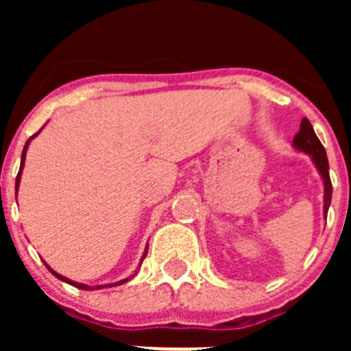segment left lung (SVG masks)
Listing matches in <instances>:
<instances>
[{
	"label": "left lung",
	"mask_w": 351,
	"mask_h": 351,
	"mask_svg": "<svg viewBox=\"0 0 351 351\" xmlns=\"http://www.w3.org/2000/svg\"><path fill=\"white\" fill-rule=\"evenodd\" d=\"M293 145H295L299 151L309 154L315 161L316 169L320 172L322 179H324L325 186V195H324V213L327 214L328 206H330V198H332V182H330V176H328V160L327 153H325V147L322 145L320 138L316 137L315 130H313L311 123H309L306 117L300 121L299 133L293 137Z\"/></svg>",
	"instance_id": "8db88e82"
}]
</instances>
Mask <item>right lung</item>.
Segmentation results:
<instances>
[{"mask_svg":"<svg viewBox=\"0 0 351 351\" xmlns=\"http://www.w3.org/2000/svg\"><path fill=\"white\" fill-rule=\"evenodd\" d=\"M36 135H38V133H35V135H33V137H36ZM33 137H31V138H33ZM31 138H29V141L26 142V145H24V149H23V158H21V169H19L17 179H15V188H19V182H21V172H23L24 160H26V149H27V144H29V142H31ZM144 258H145V255H144ZM47 269H49V271L52 272V274L56 276V278H58V280L64 281V283H68V285H73V287H75V288H80V290H91V287H88V285L75 283V281H71V280H68V278H64V276L58 274V272H54V271H52V269L49 267V265H47ZM128 280H130V278H126V280H121V281H117V283H114V285H108V287H117V285H123V283H126V281H128ZM96 288H104V285H98V287H96Z\"/></svg>","mask_w":351,"mask_h":351,"instance_id":"right-lung-1","label":"right lung"}]
</instances>
